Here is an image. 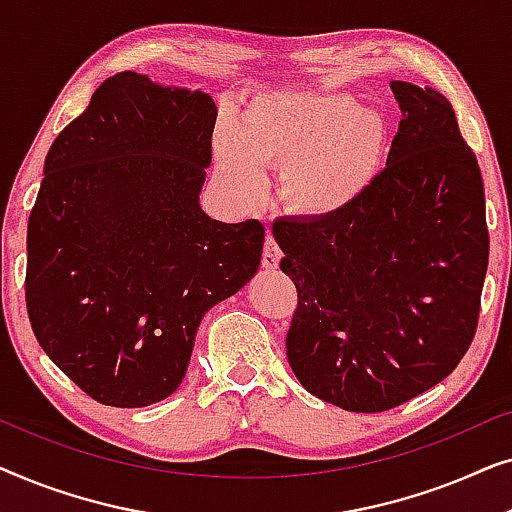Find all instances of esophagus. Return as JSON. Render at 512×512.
<instances>
[{"instance_id": "34e87169", "label": "esophagus", "mask_w": 512, "mask_h": 512, "mask_svg": "<svg viewBox=\"0 0 512 512\" xmlns=\"http://www.w3.org/2000/svg\"><path fill=\"white\" fill-rule=\"evenodd\" d=\"M279 261H282V251H279L275 237L268 235V237H265V242H263V258H261L263 268L265 270H275Z\"/></svg>"}]
</instances>
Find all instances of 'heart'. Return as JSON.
<instances>
[{"mask_svg":"<svg viewBox=\"0 0 512 512\" xmlns=\"http://www.w3.org/2000/svg\"><path fill=\"white\" fill-rule=\"evenodd\" d=\"M214 151L247 195L263 191L268 167H284L286 205L324 219L356 205L375 184L387 125L347 95H265L247 109L240 130L226 125L216 132Z\"/></svg>","mask_w":512,"mask_h":512,"instance_id":"obj_1","label":"heart"}]
</instances>
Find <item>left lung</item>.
<instances>
[{
    "label": "left lung",
    "mask_w": 512,
    "mask_h": 512,
    "mask_svg": "<svg viewBox=\"0 0 512 512\" xmlns=\"http://www.w3.org/2000/svg\"><path fill=\"white\" fill-rule=\"evenodd\" d=\"M401 123L387 167L345 212L275 221L298 307L286 356L349 412H384L443 382L478 331L489 261L485 186L452 104L391 81Z\"/></svg>",
    "instance_id": "obj_1"
}]
</instances>
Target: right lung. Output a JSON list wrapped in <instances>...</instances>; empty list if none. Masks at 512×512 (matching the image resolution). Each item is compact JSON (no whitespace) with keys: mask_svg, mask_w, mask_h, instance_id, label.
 I'll list each match as a JSON object with an SVG mask.
<instances>
[{"mask_svg":"<svg viewBox=\"0 0 512 512\" xmlns=\"http://www.w3.org/2000/svg\"><path fill=\"white\" fill-rule=\"evenodd\" d=\"M214 123L212 95L118 72L48 151L27 223V314L97 403L174 394L205 312L261 263V221L200 209Z\"/></svg>","mask_w":512,"mask_h":512,"instance_id":"right-lung-1","label":"right lung"}]
</instances>
